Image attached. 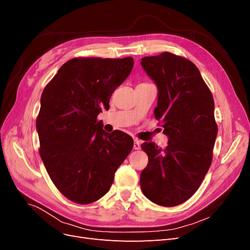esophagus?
I'll list each match as a JSON object with an SVG mask.
<instances>
[{
    "instance_id": "34e87169",
    "label": "esophagus",
    "mask_w": 250,
    "mask_h": 250,
    "mask_svg": "<svg viewBox=\"0 0 250 250\" xmlns=\"http://www.w3.org/2000/svg\"><path fill=\"white\" fill-rule=\"evenodd\" d=\"M133 148L135 150H140L141 149V141L140 140H134V143H133Z\"/></svg>"
}]
</instances>
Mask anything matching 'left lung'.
Here are the masks:
<instances>
[{"label": "left lung", "mask_w": 250, "mask_h": 250, "mask_svg": "<svg viewBox=\"0 0 250 250\" xmlns=\"http://www.w3.org/2000/svg\"><path fill=\"white\" fill-rule=\"evenodd\" d=\"M157 86L154 116L163 123L168 146L142 144L148 155L140 183L144 195L162 207H175L198 190L213 158L218 133L214 98L192 62L164 52L142 58Z\"/></svg>", "instance_id": "8db88e82"}]
</instances>
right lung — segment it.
Masks as SVG:
<instances>
[{
    "mask_svg": "<svg viewBox=\"0 0 250 250\" xmlns=\"http://www.w3.org/2000/svg\"><path fill=\"white\" fill-rule=\"evenodd\" d=\"M132 67L131 57L73 58L42 94L36 119L40 154L53 184L73 202L103 197L133 147L130 135L105 132L97 121Z\"/></svg>",
    "mask_w": 250,
    "mask_h": 250,
    "instance_id": "1",
    "label": "right lung"
}]
</instances>
